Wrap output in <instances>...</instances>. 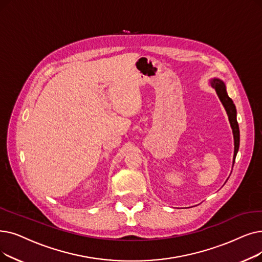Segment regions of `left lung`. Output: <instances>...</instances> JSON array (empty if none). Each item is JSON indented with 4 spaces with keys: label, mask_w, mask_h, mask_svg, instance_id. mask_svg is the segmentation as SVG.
I'll list each match as a JSON object with an SVG mask.
<instances>
[{
    "label": "left lung",
    "mask_w": 262,
    "mask_h": 262,
    "mask_svg": "<svg viewBox=\"0 0 262 262\" xmlns=\"http://www.w3.org/2000/svg\"><path fill=\"white\" fill-rule=\"evenodd\" d=\"M210 84L216 91V94H217L220 100L222 101V104L227 112V116H228L230 126L232 128L233 140H234V154H233V163H232V167H233L235 156L238 151V146H240V129H238V124L236 121V109L232 99L228 96V94H227L226 85L223 80H221L219 78H212L210 80Z\"/></svg>",
    "instance_id": "1"
}]
</instances>
